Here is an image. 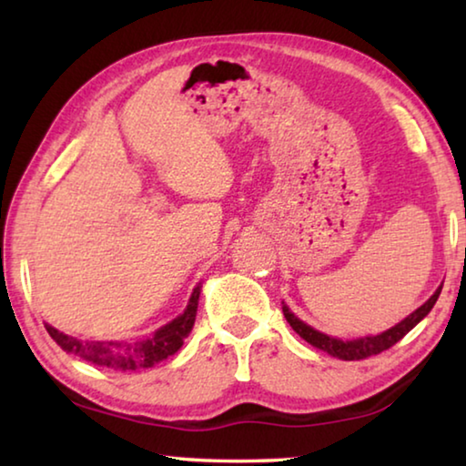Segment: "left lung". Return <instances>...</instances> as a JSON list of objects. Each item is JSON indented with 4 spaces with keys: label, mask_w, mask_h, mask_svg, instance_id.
Returning <instances> with one entry per match:
<instances>
[{
    "label": "left lung",
    "mask_w": 466,
    "mask_h": 466,
    "mask_svg": "<svg viewBox=\"0 0 466 466\" xmlns=\"http://www.w3.org/2000/svg\"><path fill=\"white\" fill-rule=\"evenodd\" d=\"M440 291H441V286L433 291V296L428 299V302L421 304L420 309L409 314L407 319L400 320L399 325L390 327L389 330H384V333H380V335L360 337V339H351V341H343V339L329 337L325 333H320V330L312 329L310 325H306L304 320H299L286 304H283V317H286L289 327L294 329L296 333L304 339V341H309L312 347H317V350L327 351L329 356L345 360V361L366 360L370 356H376V353L389 350V347H392L394 343H399L400 339H403L409 330L417 325V322L428 317L430 310L433 309V304H436Z\"/></svg>",
    "instance_id": "1"
}]
</instances>
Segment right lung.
I'll return each mask as SVG.
<instances>
[{
	"instance_id": "1",
	"label": "right lung",
	"mask_w": 466,
	"mask_h": 466,
	"mask_svg": "<svg viewBox=\"0 0 466 466\" xmlns=\"http://www.w3.org/2000/svg\"><path fill=\"white\" fill-rule=\"evenodd\" d=\"M201 286L193 289L191 298L183 314L175 320L156 330L149 339H141L136 343H115V341H82V339L61 333L51 325H46V333L53 337L63 351L74 353V356L90 361L94 366L121 370V372H136V370L152 368L160 364L183 347L185 339L191 333L197 317V304H199Z\"/></svg>"
}]
</instances>
